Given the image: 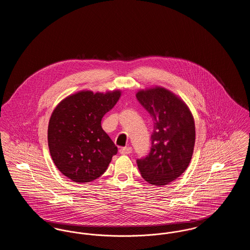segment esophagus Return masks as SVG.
<instances>
[{
    "label": "esophagus",
    "mask_w": 250,
    "mask_h": 250,
    "mask_svg": "<svg viewBox=\"0 0 250 250\" xmlns=\"http://www.w3.org/2000/svg\"><path fill=\"white\" fill-rule=\"evenodd\" d=\"M119 152L121 155H129L132 153V148L131 147H123L120 149Z\"/></svg>",
    "instance_id": "1"
}]
</instances>
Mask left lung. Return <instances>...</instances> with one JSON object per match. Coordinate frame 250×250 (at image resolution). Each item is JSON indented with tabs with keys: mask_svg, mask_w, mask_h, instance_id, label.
Instances as JSON below:
<instances>
[{
	"mask_svg": "<svg viewBox=\"0 0 250 250\" xmlns=\"http://www.w3.org/2000/svg\"><path fill=\"white\" fill-rule=\"evenodd\" d=\"M137 99L154 122L149 154L137 159L143 178L166 186L178 178L190 163L195 145V123L190 110L164 88L140 91Z\"/></svg>",
	"mask_w": 250,
	"mask_h": 250,
	"instance_id": "left-lung-1",
	"label": "left lung"
}]
</instances>
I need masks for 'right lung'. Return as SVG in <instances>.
Wrapping results in <instances>:
<instances>
[{
	"instance_id": "obj_1",
	"label": "right lung",
	"mask_w": 250,
	"mask_h": 250,
	"mask_svg": "<svg viewBox=\"0 0 250 250\" xmlns=\"http://www.w3.org/2000/svg\"><path fill=\"white\" fill-rule=\"evenodd\" d=\"M120 91H83L63 99L49 119V153L60 171L77 183H89L107 169L117 146L101 126L103 116L119 100Z\"/></svg>"
}]
</instances>
